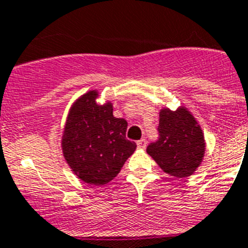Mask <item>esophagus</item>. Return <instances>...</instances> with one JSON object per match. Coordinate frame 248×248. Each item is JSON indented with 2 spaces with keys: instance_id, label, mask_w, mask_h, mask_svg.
Listing matches in <instances>:
<instances>
[{
  "instance_id": "1",
  "label": "esophagus",
  "mask_w": 248,
  "mask_h": 248,
  "mask_svg": "<svg viewBox=\"0 0 248 248\" xmlns=\"http://www.w3.org/2000/svg\"><path fill=\"white\" fill-rule=\"evenodd\" d=\"M137 144H138V148H139V149H145L146 140L145 139H140Z\"/></svg>"
}]
</instances>
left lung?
Here are the masks:
<instances>
[{"label":"left lung","instance_id":"8db88e82","mask_svg":"<svg viewBox=\"0 0 248 248\" xmlns=\"http://www.w3.org/2000/svg\"><path fill=\"white\" fill-rule=\"evenodd\" d=\"M159 117V140L151 143L146 153L166 174L190 176L205 155V137L200 124L184 105L176 110L163 108Z\"/></svg>","mask_w":248,"mask_h":248}]
</instances>
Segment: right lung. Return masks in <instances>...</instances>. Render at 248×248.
I'll return each instance as SVG.
<instances>
[{"label":"right lung","instance_id":"1","mask_svg":"<svg viewBox=\"0 0 248 248\" xmlns=\"http://www.w3.org/2000/svg\"><path fill=\"white\" fill-rule=\"evenodd\" d=\"M92 89L72 104L63 129V156L78 179L105 185L117 176L137 144L125 138L128 123L113 115V103L97 102Z\"/></svg>","mask_w":248,"mask_h":248}]
</instances>
